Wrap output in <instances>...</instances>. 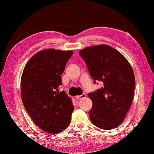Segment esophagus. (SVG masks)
Returning a JSON list of instances; mask_svg holds the SVG:
<instances>
[{
  "label": "esophagus",
  "mask_w": 154,
  "mask_h": 154,
  "mask_svg": "<svg viewBox=\"0 0 154 154\" xmlns=\"http://www.w3.org/2000/svg\"><path fill=\"white\" fill-rule=\"evenodd\" d=\"M86 97V94H82L81 95H78L76 97V99H83V98H85Z\"/></svg>",
  "instance_id": "1"
}]
</instances>
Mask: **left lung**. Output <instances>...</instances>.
<instances>
[{
  "instance_id": "obj_1",
  "label": "left lung",
  "mask_w": 154,
  "mask_h": 154,
  "mask_svg": "<svg viewBox=\"0 0 154 154\" xmlns=\"http://www.w3.org/2000/svg\"><path fill=\"white\" fill-rule=\"evenodd\" d=\"M92 79L103 86L88 94L93 102L89 112L91 122L104 130L114 129L122 122L134 94L135 77L124 55L108 45L85 48L79 51Z\"/></svg>"
}]
</instances>
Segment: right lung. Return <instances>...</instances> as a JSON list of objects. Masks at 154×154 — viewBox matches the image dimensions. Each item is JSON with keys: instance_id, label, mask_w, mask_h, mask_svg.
I'll return each mask as SVG.
<instances>
[{"instance_id": "add662e5", "label": "right lung", "mask_w": 154, "mask_h": 154, "mask_svg": "<svg viewBox=\"0 0 154 154\" xmlns=\"http://www.w3.org/2000/svg\"><path fill=\"white\" fill-rule=\"evenodd\" d=\"M73 51H38L27 62L21 77V97L34 122L48 133L57 134L69 125L74 106L65 91L59 92L61 75Z\"/></svg>"}]
</instances>
